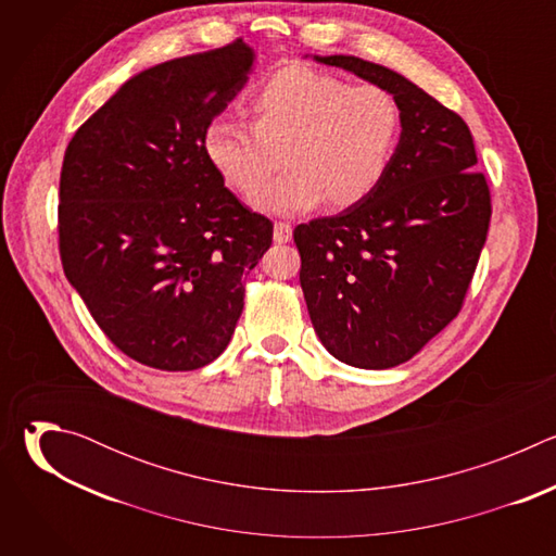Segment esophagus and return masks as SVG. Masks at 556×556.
<instances>
[{"instance_id": "esophagus-1", "label": "esophagus", "mask_w": 556, "mask_h": 556, "mask_svg": "<svg viewBox=\"0 0 556 556\" xmlns=\"http://www.w3.org/2000/svg\"><path fill=\"white\" fill-rule=\"evenodd\" d=\"M275 242L277 244H286V242H290V237H292V226L288 224V222H275Z\"/></svg>"}]
</instances>
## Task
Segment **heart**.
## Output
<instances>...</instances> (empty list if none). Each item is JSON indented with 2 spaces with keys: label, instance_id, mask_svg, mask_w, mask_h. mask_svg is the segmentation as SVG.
I'll return each mask as SVG.
<instances>
[{
  "label": "heart",
  "instance_id": "heart-1",
  "mask_svg": "<svg viewBox=\"0 0 556 556\" xmlns=\"http://www.w3.org/2000/svg\"><path fill=\"white\" fill-rule=\"evenodd\" d=\"M249 125L215 118L202 151L224 182L251 195L278 168L289 174L253 195L262 211L292 215L326 202L343 211L382 182L401 136V108L380 86L283 67L247 99Z\"/></svg>",
  "mask_w": 556,
  "mask_h": 556
}]
</instances>
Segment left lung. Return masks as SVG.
<instances>
[{
  "instance_id": "obj_1",
  "label": "left lung",
  "mask_w": 556,
  "mask_h": 556,
  "mask_svg": "<svg viewBox=\"0 0 556 556\" xmlns=\"http://www.w3.org/2000/svg\"><path fill=\"white\" fill-rule=\"evenodd\" d=\"M316 61L384 88L401 108V142L380 187L294 228L299 281L321 343L348 365L387 369L459 314L489 235L491 189L459 114L384 65L352 54Z\"/></svg>"
}]
</instances>
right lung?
Listing matches in <instances>:
<instances>
[{
    "mask_svg": "<svg viewBox=\"0 0 556 556\" xmlns=\"http://www.w3.org/2000/svg\"><path fill=\"white\" fill-rule=\"evenodd\" d=\"M235 39L136 74L72 136L59 180V255L97 326L163 371L215 361L244 309V275L273 244L208 165L204 127L247 84Z\"/></svg>",
    "mask_w": 556,
    "mask_h": 556,
    "instance_id": "obj_1",
    "label": "right lung"
}]
</instances>
